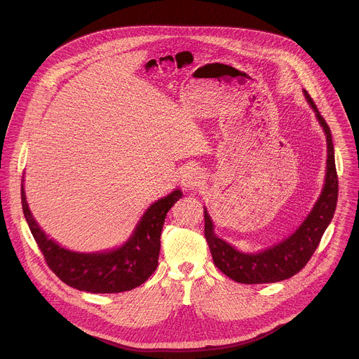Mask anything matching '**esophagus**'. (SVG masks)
<instances>
[{
	"mask_svg": "<svg viewBox=\"0 0 359 359\" xmlns=\"http://www.w3.org/2000/svg\"><path fill=\"white\" fill-rule=\"evenodd\" d=\"M180 183L186 190H193L203 183V175L197 169H189L183 173Z\"/></svg>",
	"mask_w": 359,
	"mask_h": 359,
	"instance_id": "esophagus-1",
	"label": "esophagus"
}]
</instances>
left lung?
<instances>
[{
    "label": "left lung",
    "mask_w": 359,
    "mask_h": 359,
    "mask_svg": "<svg viewBox=\"0 0 359 359\" xmlns=\"http://www.w3.org/2000/svg\"><path fill=\"white\" fill-rule=\"evenodd\" d=\"M310 107L327 136V173L324 189L313 210L301 226L285 240L260 252H243L215 234L213 222L204 208V236H206L215 266L231 280L241 284L278 283L299 273L310 262L324 231L331 223L338 200V176L335 169L334 144L330 126L320 115L314 100L304 90Z\"/></svg>",
    "instance_id": "8db88e82"
}]
</instances>
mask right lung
Returning a JSON list of instances; mask_svg holds the SVG:
<instances>
[{
	"label": "right lung",
	"mask_w": 359,
	"mask_h": 359,
	"mask_svg": "<svg viewBox=\"0 0 359 359\" xmlns=\"http://www.w3.org/2000/svg\"><path fill=\"white\" fill-rule=\"evenodd\" d=\"M182 196L176 189L149 206L123 245L102 252H76L48 238L32 217L24 186L21 187L22 212L48 267L69 287L95 294L133 290L153 274L158 267L166 215Z\"/></svg>",
	"instance_id": "right-lung-1"
}]
</instances>
